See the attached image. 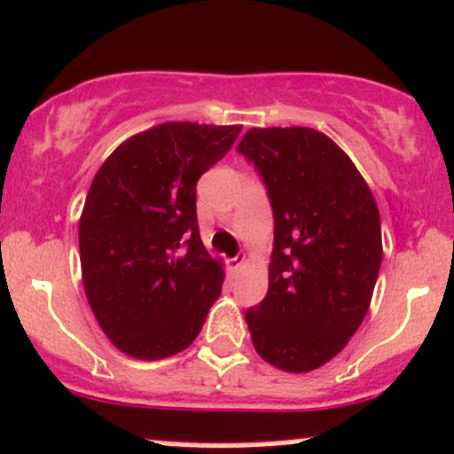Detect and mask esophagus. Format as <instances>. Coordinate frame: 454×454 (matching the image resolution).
Returning <instances> with one entry per match:
<instances>
[{"label":"esophagus","mask_w":454,"mask_h":454,"mask_svg":"<svg viewBox=\"0 0 454 454\" xmlns=\"http://www.w3.org/2000/svg\"><path fill=\"white\" fill-rule=\"evenodd\" d=\"M244 266H247V254H244V253H238L236 257L229 259V268H231L233 272H240Z\"/></svg>","instance_id":"1"}]
</instances>
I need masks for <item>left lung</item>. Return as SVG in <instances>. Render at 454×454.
<instances>
[{
	"label": "left lung",
	"mask_w": 454,
	"mask_h": 454,
	"mask_svg": "<svg viewBox=\"0 0 454 454\" xmlns=\"http://www.w3.org/2000/svg\"><path fill=\"white\" fill-rule=\"evenodd\" d=\"M238 152L257 167L274 210L268 294L244 319L266 363L309 373L360 328L381 266L373 192L324 132L251 129Z\"/></svg>",
	"instance_id": "8db88e82"
}]
</instances>
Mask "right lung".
Returning a JSON list of instances; mask_svg holds the SVG:
<instances>
[{
  "mask_svg": "<svg viewBox=\"0 0 454 454\" xmlns=\"http://www.w3.org/2000/svg\"><path fill=\"white\" fill-rule=\"evenodd\" d=\"M240 130L165 121L117 145L91 180L79 221L81 277L121 354L169 358L201 333L225 270L201 242L195 186Z\"/></svg>",
  "mask_w": 454,
  "mask_h": 454,
  "instance_id": "1",
  "label": "right lung"
}]
</instances>
